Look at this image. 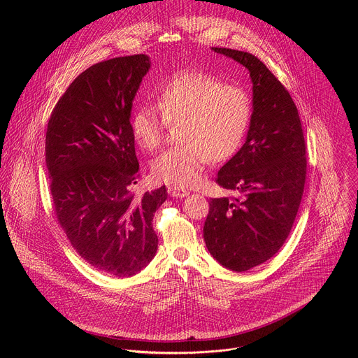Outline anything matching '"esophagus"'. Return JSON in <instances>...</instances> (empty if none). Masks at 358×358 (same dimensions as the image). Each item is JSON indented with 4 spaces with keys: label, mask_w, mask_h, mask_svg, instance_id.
I'll list each match as a JSON object with an SVG mask.
<instances>
[{
    "label": "esophagus",
    "mask_w": 358,
    "mask_h": 358,
    "mask_svg": "<svg viewBox=\"0 0 358 358\" xmlns=\"http://www.w3.org/2000/svg\"><path fill=\"white\" fill-rule=\"evenodd\" d=\"M169 195L170 196H174V198H184L188 195V192L185 189H181V188H177V187H169Z\"/></svg>",
    "instance_id": "1"
}]
</instances>
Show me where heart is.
Wrapping results in <instances>:
<instances>
[{"label": "heart", "instance_id": "1", "mask_svg": "<svg viewBox=\"0 0 358 358\" xmlns=\"http://www.w3.org/2000/svg\"><path fill=\"white\" fill-rule=\"evenodd\" d=\"M157 108H136L130 129L141 148L156 150L166 127L178 126L180 144L151 163L152 177L177 188L194 185L210 160L220 163L234 156L252 117V100L243 87L203 72L174 75L162 86Z\"/></svg>", "mask_w": 358, "mask_h": 358}]
</instances>
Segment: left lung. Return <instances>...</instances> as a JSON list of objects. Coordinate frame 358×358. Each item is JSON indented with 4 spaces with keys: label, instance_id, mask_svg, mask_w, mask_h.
I'll list each match as a JSON object with an SVG mask.
<instances>
[{
    "label": "left lung",
    "instance_id": "8db88e82",
    "mask_svg": "<svg viewBox=\"0 0 358 358\" xmlns=\"http://www.w3.org/2000/svg\"><path fill=\"white\" fill-rule=\"evenodd\" d=\"M213 50L249 71L253 110L246 141L215 178L236 195L210 199L203 239L222 266L245 272L271 259L290 234L306 181V143L292 96L261 59Z\"/></svg>",
    "mask_w": 358,
    "mask_h": 358
}]
</instances>
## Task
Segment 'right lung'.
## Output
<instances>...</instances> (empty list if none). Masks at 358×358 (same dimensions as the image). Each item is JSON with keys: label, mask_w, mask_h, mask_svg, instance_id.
<instances>
[{"label": "right lung", "mask_w": 358, "mask_h": 358, "mask_svg": "<svg viewBox=\"0 0 358 358\" xmlns=\"http://www.w3.org/2000/svg\"><path fill=\"white\" fill-rule=\"evenodd\" d=\"M150 69L147 55L92 65L62 94L50 115L45 162L54 211L71 245L94 269L129 278L157 252L152 217L166 185L141 196L130 129L133 99Z\"/></svg>", "instance_id": "add662e5"}]
</instances>
